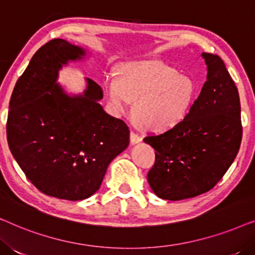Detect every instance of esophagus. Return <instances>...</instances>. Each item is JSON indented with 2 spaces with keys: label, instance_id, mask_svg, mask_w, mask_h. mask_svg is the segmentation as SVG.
Masks as SVG:
<instances>
[{
  "label": "esophagus",
  "instance_id": "34e87169",
  "mask_svg": "<svg viewBox=\"0 0 255 255\" xmlns=\"http://www.w3.org/2000/svg\"><path fill=\"white\" fill-rule=\"evenodd\" d=\"M130 141H131L132 145H135V144H138V142L141 141V138L139 137L137 133H134L133 131H131V133H130Z\"/></svg>",
  "mask_w": 255,
  "mask_h": 255
}]
</instances>
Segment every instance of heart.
Returning <instances> with one entry per match:
<instances>
[{
    "instance_id": "b5f03b06",
    "label": "heart",
    "mask_w": 255,
    "mask_h": 255,
    "mask_svg": "<svg viewBox=\"0 0 255 255\" xmlns=\"http://www.w3.org/2000/svg\"><path fill=\"white\" fill-rule=\"evenodd\" d=\"M103 88L111 114L123 116L134 101V123L152 132L180 124L196 95V86L189 76L155 60L124 62L117 68V75L103 79Z\"/></svg>"
}]
</instances>
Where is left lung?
<instances>
[{
    "mask_svg": "<svg viewBox=\"0 0 255 255\" xmlns=\"http://www.w3.org/2000/svg\"><path fill=\"white\" fill-rule=\"evenodd\" d=\"M207 81L184 120L144 142L155 149L147 174L162 200L181 201L207 193L232 165L242 142L238 89L218 55L202 53Z\"/></svg>",
    "mask_w": 255,
    "mask_h": 255,
    "instance_id": "1",
    "label": "left lung"
}]
</instances>
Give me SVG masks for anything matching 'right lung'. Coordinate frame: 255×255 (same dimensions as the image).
Segmentation results:
<instances>
[{
    "mask_svg": "<svg viewBox=\"0 0 255 255\" xmlns=\"http://www.w3.org/2000/svg\"><path fill=\"white\" fill-rule=\"evenodd\" d=\"M85 47L65 39L41 46L17 80L6 137L13 158L44 194L86 200L100 189L109 163L130 142L123 121L104 111L101 87L88 78L80 94L58 82L69 62L86 60Z\"/></svg>",
    "mask_w": 255,
    "mask_h": 255,
    "instance_id": "right-lung-1",
    "label": "right lung"
}]
</instances>
